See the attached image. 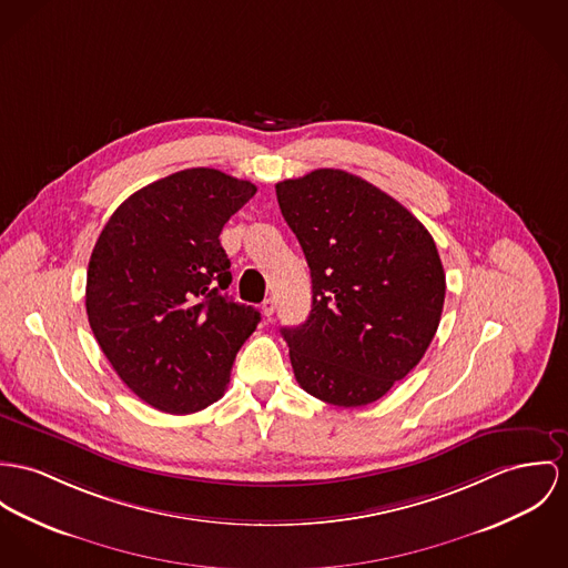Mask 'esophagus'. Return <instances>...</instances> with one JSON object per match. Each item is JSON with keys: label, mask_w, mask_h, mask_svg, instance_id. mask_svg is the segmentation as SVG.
Listing matches in <instances>:
<instances>
[{"label": "esophagus", "mask_w": 568, "mask_h": 568, "mask_svg": "<svg viewBox=\"0 0 568 568\" xmlns=\"http://www.w3.org/2000/svg\"><path fill=\"white\" fill-rule=\"evenodd\" d=\"M274 308H276V301H274V298H265V301H263L262 311L265 317H272Z\"/></svg>", "instance_id": "obj_1"}]
</instances>
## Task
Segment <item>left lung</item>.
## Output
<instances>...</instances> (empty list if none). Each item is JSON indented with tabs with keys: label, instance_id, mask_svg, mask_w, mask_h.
Listing matches in <instances>:
<instances>
[{
	"label": "left lung",
	"instance_id": "obj_1",
	"mask_svg": "<svg viewBox=\"0 0 568 568\" xmlns=\"http://www.w3.org/2000/svg\"><path fill=\"white\" fill-rule=\"evenodd\" d=\"M276 199L311 270L305 324L281 328L294 376L322 402L372 404L437 333L445 301L437 244L404 205L346 171L285 179Z\"/></svg>",
	"mask_w": 568,
	"mask_h": 568
}]
</instances>
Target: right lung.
<instances>
[{
  "label": "right lung",
  "instance_id": "right-lung-1",
  "mask_svg": "<svg viewBox=\"0 0 568 568\" xmlns=\"http://www.w3.org/2000/svg\"><path fill=\"white\" fill-rule=\"evenodd\" d=\"M257 187L187 169L133 192L88 263L90 328L121 381L149 406L187 415L219 402L260 311L226 296L220 231Z\"/></svg>",
  "mask_w": 568,
  "mask_h": 568
}]
</instances>
